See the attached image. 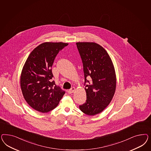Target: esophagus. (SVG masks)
<instances>
[{
  "instance_id": "1",
  "label": "esophagus",
  "mask_w": 151,
  "mask_h": 151,
  "mask_svg": "<svg viewBox=\"0 0 151 151\" xmlns=\"http://www.w3.org/2000/svg\"><path fill=\"white\" fill-rule=\"evenodd\" d=\"M75 87H72L71 88H70V90H69V91H68V93H73L75 91Z\"/></svg>"
}]
</instances>
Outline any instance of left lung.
Here are the masks:
<instances>
[{"mask_svg": "<svg viewBox=\"0 0 151 151\" xmlns=\"http://www.w3.org/2000/svg\"><path fill=\"white\" fill-rule=\"evenodd\" d=\"M76 45L82 59L85 85L88 82L85 88L86 101L79 108L85 114L94 116L103 111L114 96L116 87L114 66L107 52L99 44L78 42Z\"/></svg>", "mask_w": 151, "mask_h": 151, "instance_id": "left-lung-1", "label": "left lung"}]
</instances>
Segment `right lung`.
Wrapping results in <instances>:
<instances>
[{
	"mask_svg": "<svg viewBox=\"0 0 151 151\" xmlns=\"http://www.w3.org/2000/svg\"><path fill=\"white\" fill-rule=\"evenodd\" d=\"M68 45L62 42L42 43L26 60L20 76V86L24 99L34 110L49 112L64 96L65 91L52 80L51 67L59 52Z\"/></svg>",
	"mask_w": 151,
	"mask_h": 151,
	"instance_id": "1",
	"label": "right lung"
}]
</instances>
